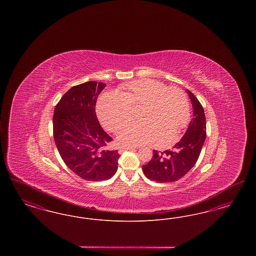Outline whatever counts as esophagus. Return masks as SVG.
Here are the masks:
<instances>
[{
    "label": "esophagus",
    "instance_id": "obj_1",
    "mask_svg": "<svg viewBox=\"0 0 256 256\" xmlns=\"http://www.w3.org/2000/svg\"><path fill=\"white\" fill-rule=\"evenodd\" d=\"M132 148H134L132 146H121L119 148V152L122 154L124 150H132Z\"/></svg>",
    "mask_w": 256,
    "mask_h": 256
}]
</instances>
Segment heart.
<instances>
[{
  "mask_svg": "<svg viewBox=\"0 0 256 256\" xmlns=\"http://www.w3.org/2000/svg\"><path fill=\"white\" fill-rule=\"evenodd\" d=\"M142 106L144 120L122 126L132 116V108ZM97 114L102 126L117 132L118 140L126 145H174L190 119V104L182 89L165 86L152 78L128 82L119 93H106L98 98Z\"/></svg>",
  "mask_w": 256,
  "mask_h": 256,
  "instance_id": "b5f03b06",
  "label": "heart"
}]
</instances>
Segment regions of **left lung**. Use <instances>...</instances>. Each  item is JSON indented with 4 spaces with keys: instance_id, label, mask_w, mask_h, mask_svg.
<instances>
[{
    "instance_id": "1",
    "label": "left lung",
    "mask_w": 256,
    "mask_h": 256,
    "mask_svg": "<svg viewBox=\"0 0 256 256\" xmlns=\"http://www.w3.org/2000/svg\"><path fill=\"white\" fill-rule=\"evenodd\" d=\"M193 106V118L180 142L172 150H154L150 161L142 169L146 178L156 182H172L180 180L193 168L206 137L204 110L195 95L187 90Z\"/></svg>"
}]
</instances>
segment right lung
Here are the masks:
<instances>
[{
    "label": "right lung",
    "instance_id": "obj_1",
    "mask_svg": "<svg viewBox=\"0 0 256 256\" xmlns=\"http://www.w3.org/2000/svg\"><path fill=\"white\" fill-rule=\"evenodd\" d=\"M104 87V82H97L73 86L54 111V138L61 158L88 182L110 180L118 169L120 154L108 146L112 138L96 115L98 96Z\"/></svg>",
    "mask_w": 256,
    "mask_h": 256
}]
</instances>
